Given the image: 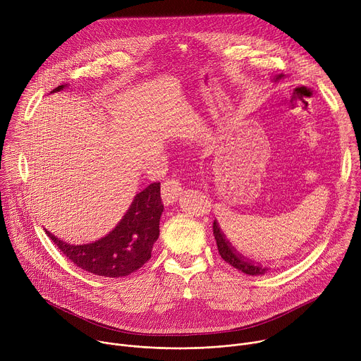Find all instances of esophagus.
Segmentation results:
<instances>
[{
    "instance_id": "obj_1",
    "label": "esophagus",
    "mask_w": 361,
    "mask_h": 361,
    "mask_svg": "<svg viewBox=\"0 0 361 361\" xmlns=\"http://www.w3.org/2000/svg\"><path fill=\"white\" fill-rule=\"evenodd\" d=\"M181 194H183V187L177 180H169L163 184L161 195H163L164 205H173L180 198Z\"/></svg>"
}]
</instances>
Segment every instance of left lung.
Listing matches in <instances>:
<instances>
[{
	"instance_id": "8db88e82",
	"label": "left lung",
	"mask_w": 361,
	"mask_h": 361,
	"mask_svg": "<svg viewBox=\"0 0 361 361\" xmlns=\"http://www.w3.org/2000/svg\"><path fill=\"white\" fill-rule=\"evenodd\" d=\"M283 78H284V74H279L273 78V81L277 82ZM213 234H214L221 259L227 262L230 266H233L234 269L248 276H263L269 271L267 267H263L260 263H257L254 260H248L245 255L240 254V251L233 245V243L226 238V234L221 231V227L219 226L217 221L213 223Z\"/></svg>"
}]
</instances>
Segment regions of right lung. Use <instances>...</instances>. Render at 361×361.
<instances>
[{"label":"right lung","mask_w":361,"mask_h":361,"mask_svg":"<svg viewBox=\"0 0 361 361\" xmlns=\"http://www.w3.org/2000/svg\"><path fill=\"white\" fill-rule=\"evenodd\" d=\"M67 87L59 85L51 92ZM164 210L160 183H152L138 192L120 223L104 237L88 244H68L45 230L48 237L80 269L101 277H126L151 259V250L160 235Z\"/></svg>","instance_id":"1"}]
</instances>
